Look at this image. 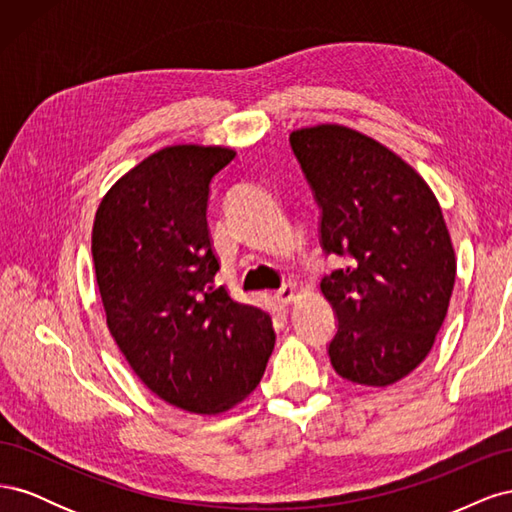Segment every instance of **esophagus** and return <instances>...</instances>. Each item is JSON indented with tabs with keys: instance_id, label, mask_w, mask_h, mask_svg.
<instances>
[{
	"instance_id": "34e87169",
	"label": "esophagus",
	"mask_w": 512,
	"mask_h": 512,
	"mask_svg": "<svg viewBox=\"0 0 512 512\" xmlns=\"http://www.w3.org/2000/svg\"><path fill=\"white\" fill-rule=\"evenodd\" d=\"M294 297H297V288H294L292 284H286L275 292V301L280 305H290L294 301Z\"/></svg>"
}]
</instances>
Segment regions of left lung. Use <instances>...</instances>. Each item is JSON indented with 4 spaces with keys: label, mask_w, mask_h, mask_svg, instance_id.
<instances>
[{
    "label": "left lung",
    "mask_w": 512,
    "mask_h": 512,
    "mask_svg": "<svg viewBox=\"0 0 512 512\" xmlns=\"http://www.w3.org/2000/svg\"><path fill=\"white\" fill-rule=\"evenodd\" d=\"M320 207L324 254L348 258L320 282L337 316L339 376L389 386L425 361L446 318L457 260L438 198L374 138L337 123L290 134Z\"/></svg>",
    "instance_id": "1"
}]
</instances>
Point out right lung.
I'll return each mask as SVG.
<instances>
[{"instance_id": "obj_1", "label": "right lung", "mask_w": 512, "mask_h": 512, "mask_svg": "<svg viewBox=\"0 0 512 512\" xmlns=\"http://www.w3.org/2000/svg\"><path fill=\"white\" fill-rule=\"evenodd\" d=\"M232 158L203 145L151 153L106 192L91 232L108 331L151 393L194 414L250 395L275 344L267 312L213 284L209 185Z\"/></svg>"}]
</instances>
